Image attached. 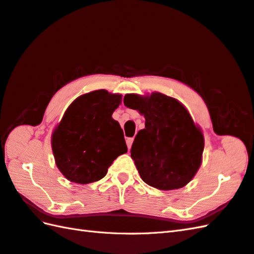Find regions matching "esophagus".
Wrapping results in <instances>:
<instances>
[{
	"label": "esophagus",
	"mask_w": 254,
	"mask_h": 254,
	"mask_svg": "<svg viewBox=\"0 0 254 254\" xmlns=\"http://www.w3.org/2000/svg\"><path fill=\"white\" fill-rule=\"evenodd\" d=\"M133 140H134V138H133V137H128V138H127V148H128V149L131 148V146H132V144H133Z\"/></svg>",
	"instance_id": "esophagus-1"
}]
</instances>
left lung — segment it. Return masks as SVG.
<instances>
[{"mask_svg":"<svg viewBox=\"0 0 254 254\" xmlns=\"http://www.w3.org/2000/svg\"><path fill=\"white\" fill-rule=\"evenodd\" d=\"M123 103L146 120L131 148L141 180L161 190L184 187L197 173L204 147L203 135L190 113L161 93L149 97L127 94Z\"/></svg>","mask_w":254,"mask_h":254,"instance_id":"1","label":"left lung"}]
</instances>
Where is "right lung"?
Here are the masks:
<instances>
[{"label":"right lung","mask_w":254,"mask_h":254,"mask_svg":"<svg viewBox=\"0 0 254 254\" xmlns=\"http://www.w3.org/2000/svg\"><path fill=\"white\" fill-rule=\"evenodd\" d=\"M121 95L98 90L76 98L53 133L56 166L78 184L102 180L117 157L127 151L125 135L113 113Z\"/></svg>","instance_id":"1"}]
</instances>
